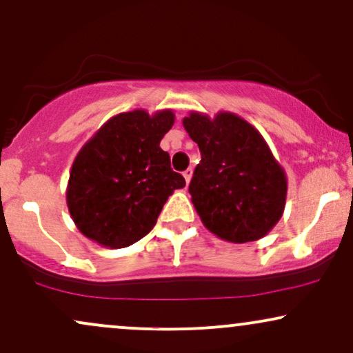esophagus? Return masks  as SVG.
<instances>
[{
  "mask_svg": "<svg viewBox=\"0 0 353 353\" xmlns=\"http://www.w3.org/2000/svg\"><path fill=\"white\" fill-rule=\"evenodd\" d=\"M192 175H193V170H192V168L185 170V172H183V176H185L186 185H188V183H190V180H192Z\"/></svg>",
  "mask_w": 353,
  "mask_h": 353,
  "instance_id": "34e87169",
  "label": "esophagus"
}]
</instances>
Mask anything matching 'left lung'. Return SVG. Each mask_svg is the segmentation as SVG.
I'll return each instance as SVG.
<instances>
[{
    "label": "left lung",
    "instance_id": "8db88e82",
    "mask_svg": "<svg viewBox=\"0 0 353 353\" xmlns=\"http://www.w3.org/2000/svg\"><path fill=\"white\" fill-rule=\"evenodd\" d=\"M183 127L201 153L188 192L203 225L230 243L266 236L283 216L288 180L263 135L231 112H192Z\"/></svg>",
    "mask_w": 353,
    "mask_h": 353
}]
</instances>
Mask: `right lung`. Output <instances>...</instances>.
I'll use <instances>...</instances> for the list:
<instances>
[{
  "label": "right lung",
  "mask_w": 353,
  "mask_h": 353,
  "mask_svg": "<svg viewBox=\"0 0 353 353\" xmlns=\"http://www.w3.org/2000/svg\"><path fill=\"white\" fill-rule=\"evenodd\" d=\"M173 122L172 110L123 112L81 148L65 198L82 234L117 250L150 233L170 194L185 186L160 148Z\"/></svg>",
  "instance_id": "1"
}]
</instances>
